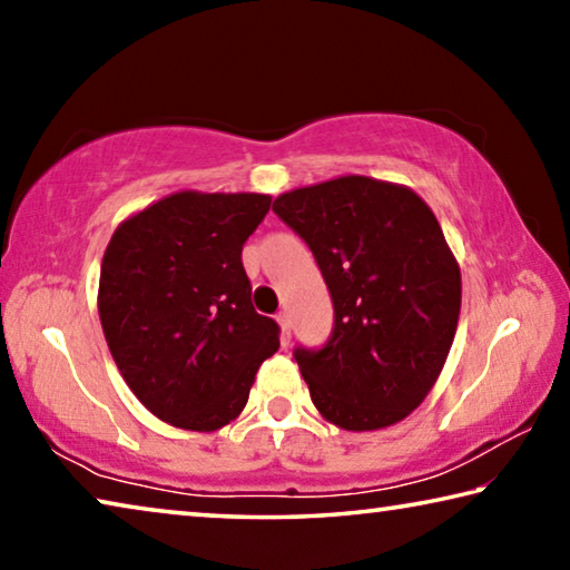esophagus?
I'll list each match as a JSON object with an SVG mask.
<instances>
[{
	"instance_id": "esophagus-1",
	"label": "esophagus",
	"mask_w": 570,
	"mask_h": 570,
	"mask_svg": "<svg viewBox=\"0 0 570 570\" xmlns=\"http://www.w3.org/2000/svg\"><path fill=\"white\" fill-rule=\"evenodd\" d=\"M276 322H278V326H282V342L286 344L288 340H292V316H288L286 312H282L276 316Z\"/></svg>"
}]
</instances>
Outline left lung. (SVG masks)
I'll list each match as a JSON object with an SVG mask.
<instances>
[{"mask_svg":"<svg viewBox=\"0 0 570 570\" xmlns=\"http://www.w3.org/2000/svg\"><path fill=\"white\" fill-rule=\"evenodd\" d=\"M274 214L312 248L334 304L330 342L294 352L314 407L352 432L397 424L435 387L458 330L460 266L435 214L366 176L282 193Z\"/></svg>","mask_w":570,"mask_h":570,"instance_id":"1","label":"left lung"}]
</instances>
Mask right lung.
<instances>
[{
    "instance_id": "add662e5",
    "label": "right lung",
    "mask_w": 570,
    "mask_h": 570,
    "mask_svg": "<svg viewBox=\"0 0 570 570\" xmlns=\"http://www.w3.org/2000/svg\"><path fill=\"white\" fill-rule=\"evenodd\" d=\"M268 206L264 193H170L125 218L105 248V342L135 397L173 428L236 420L278 350V324L250 304L240 264Z\"/></svg>"
}]
</instances>
